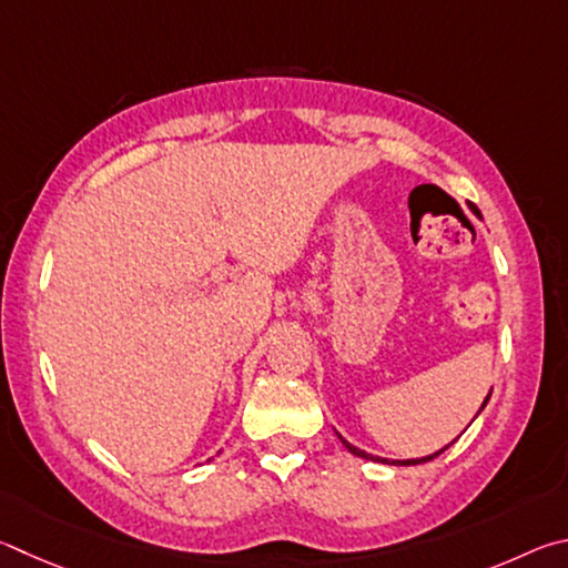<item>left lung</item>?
Instances as JSON below:
<instances>
[{"mask_svg":"<svg viewBox=\"0 0 568 568\" xmlns=\"http://www.w3.org/2000/svg\"><path fill=\"white\" fill-rule=\"evenodd\" d=\"M489 396H491V392H489ZM489 396H486V399H484V406H486V402H489ZM484 406H481V409H484ZM339 439H342V444L346 446V449H349L354 456H362V459H372V462H384V464H389V462H386V459H379V456H372V454H366V452H362V449H356V446L354 444H349V442H346L344 439V436H339ZM452 446V444H449ZM449 446H444V449L442 452H446V449H449ZM442 452H436V454H432V456H424V459H406V462H396V464H402V466H414V464H424V462H432L434 459V456H439Z\"/></svg>","mask_w":568,"mask_h":568,"instance_id":"1","label":"left lung"}]
</instances>
